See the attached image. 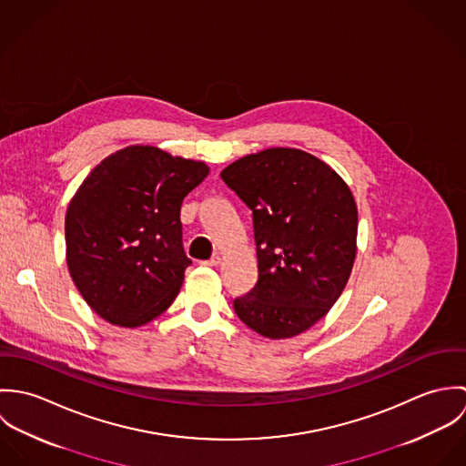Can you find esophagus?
I'll return each mask as SVG.
<instances>
[{
    "mask_svg": "<svg viewBox=\"0 0 466 466\" xmlns=\"http://www.w3.org/2000/svg\"><path fill=\"white\" fill-rule=\"evenodd\" d=\"M200 264L208 267L218 266V264H220V257H218V255H215V257H211L209 260H204V262H200Z\"/></svg>",
    "mask_w": 466,
    "mask_h": 466,
    "instance_id": "1",
    "label": "esophagus"
}]
</instances>
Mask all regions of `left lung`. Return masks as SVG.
Segmentation results:
<instances>
[{"label": "left lung", "instance_id": "8db88e82", "mask_svg": "<svg viewBox=\"0 0 466 466\" xmlns=\"http://www.w3.org/2000/svg\"><path fill=\"white\" fill-rule=\"evenodd\" d=\"M253 211L258 281L233 301L251 330L287 339L316 325L355 260L357 206L346 183L298 148H267L220 174Z\"/></svg>", "mask_w": 466, "mask_h": 466}]
</instances>
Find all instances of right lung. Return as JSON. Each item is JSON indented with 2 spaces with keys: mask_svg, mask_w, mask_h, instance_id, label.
Masks as SVG:
<instances>
[{
  "mask_svg": "<svg viewBox=\"0 0 466 466\" xmlns=\"http://www.w3.org/2000/svg\"><path fill=\"white\" fill-rule=\"evenodd\" d=\"M206 176L200 161L133 145L84 179L67 206V268L100 318L134 329L172 305L192 264L181 204Z\"/></svg>",
  "mask_w": 466,
  "mask_h": 466,
  "instance_id": "1",
  "label": "right lung"
}]
</instances>
